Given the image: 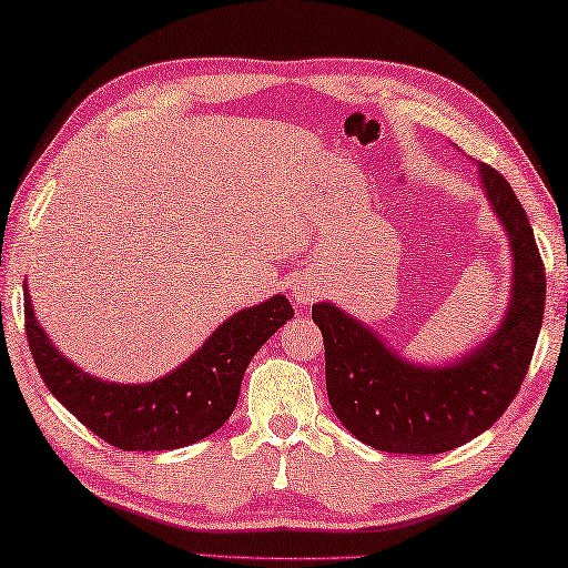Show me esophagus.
I'll return each instance as SVG.
<instances>
[{"label":"esophagus","instance_id":"34e87169","mask_svg":"<svg viewBox=\"0 0 568 568\" xmlns=\"http://www.w3.org/2000/svg\"><path fill=\"white\" fill-rule=\"evenodd\" d=\"M291 291H293L295 303H301V305H311V303L315 301V297H317V287H315V283L311 281V277H305V275L295 277Z\"/></svg>","mask_w":568,"mask_h":568}]
</instances>
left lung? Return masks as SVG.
<instances>
[{
    "instance_id": "8db88e82",
    "label": "left lung",
    "mask_w": 568,
    "mask_h": 568,
    "mask_svg": "<svg viewBox=\"0 0 568 568\" xmlns=\"http://www.w3.org/2000/svg\"><path fill=\"white\" fill-rule=\"evenodd\" d=\"M479 183L511 251L509 303L499 325L449 363H412L377 329L335 303H315L325 339L329 405L349 435L392 455H442L497 422L527 375L539 339L546 277L517 193L477 163Z\"/></svg>"
}]
</instances>
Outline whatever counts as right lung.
I'll return each instance as SVG.
<instances>
[{
	"label": "right lung",
	"mask_w": 568,
	"mask_h": 568,
	"mask_svg": "<svg viewBox=\"0 0 568 568\" xmlns=\"http://www.w3.org/2000/svg\"><path fill=\"white\" fill-rule=\"evenodd\" d=\"M293 305L273 295L213 329L193 355L151 383H111L61 353L39 325L24 281L27 339L41 379L81 425L126 452H166L219 432L239 405L253 355L291 320Z\"/></svg>",
	"instance_id": "1"
}]
</instances>
